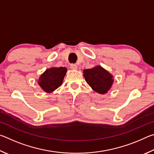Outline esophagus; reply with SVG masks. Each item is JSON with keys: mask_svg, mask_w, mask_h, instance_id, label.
Masks as SVG:
<instances>
[{"mask_svg": "<svg viewBox=\"0 0 154 154\" xmlns=\"http://www.w3.org/2000/svg\"><path fill=\"white\" fill-rule=\"evenodd\" d=\"M70 68L72 70H77V65L75 64H71V66H70Z\"/></svg>", "mask_w": 154, "mask_h": 154, "instance_id": "obj_1", "label": "esophagus"}]
</instances>
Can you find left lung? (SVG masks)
Masks as SVG:
<instances>
[{"instance_id": "obj_1", "label": "left lung", "mask_w": 154, "mask_h": 154, "mask_svg": "<svg viewBox=\"0 0 154 154\" xmlns=\"http://www.w3.org/2000/svg\"><path fill=\"white\" fill-rule=\"evenodd\" d=\"M83 77L92 90L101 94L107 92L113 83V75L100 66L83 70Z\"/></svg>"}]
</instances>
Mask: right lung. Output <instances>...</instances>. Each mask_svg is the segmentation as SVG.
I'll use <instances>...</instances> for the list:
<instances>
[{
	"mask_svg": "<svg viewBox=\"0 0 154 154\" xmlns=\"http://www.w3.org/2000/svg\"><path fill=\"white\" fill-rule=\"evenodd\" d=\"M66 71V67H53L47 69L40 76L38 84L45 92H54L62 85Z\"/></svg>",
	"mask_w": 154,
	"mask_h": 154,
	"instance_id": "right-lung-1",
	"label": "right lung"
}]
</instances>
